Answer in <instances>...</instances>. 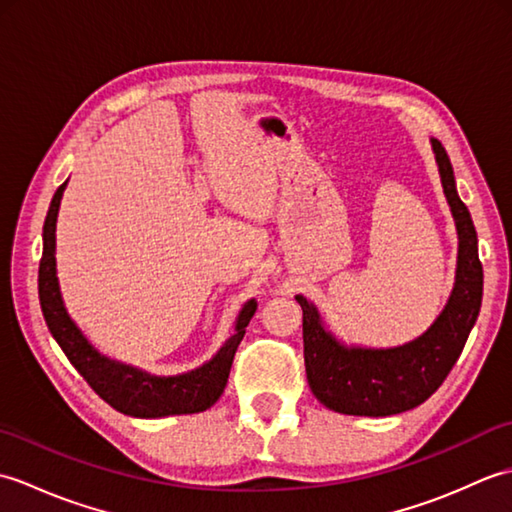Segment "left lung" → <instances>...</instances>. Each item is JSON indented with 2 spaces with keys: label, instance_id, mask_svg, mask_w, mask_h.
Segmentation results:
<instances>
[{
  "label": "left lung",
  "instance_id": "obj_1",
  "mask_svg": "<svg viewBox=\"0 0 512 512\" xmlns=\"http://www.w3.org/2000/svg\"><path fill=\"white\" fill-rule=\"evenodd\" d=\"M444 195L458 228V268L447 306L431 328L405 345L347 347L325 330L319 310L297 295L303 310V358L312 394L347 416H394L422 405L458 361L482 306L484 270L471 213L455 189L451 160L431 138Z\"/></svg>",
  "mask_w": 512,
  "mask_h": 512
}]
</instances>
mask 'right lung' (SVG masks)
Wrapping results in <instances>:
<instances>
[{"mask_svg":"<svg viewBox=\"0 0 512 512\" xmlns=\"http://www.w3.org/2000/svg\"><path fill=\"white\" fill-rule=\"evenodd\" d=\"M65 184H68V180L61 184L50 202L46 224H43V255L39 264L41 312L50 334L61 345L63 354L68 356L76 372L88 380V385L107 405L127 413V416L165 418L180 416V413H198L213 407L217 398L224 394L237 345L244 339L246 325L257 310V301L250 299L244 303V308L237 314L235 334L220 347V352L209 363L191 369L187 374L151 376L143 369L110 361L99 350H94L92 343L76 328L61 299L57 259H54V248H57L54 231H57V215Z\"/></svg>","mask_w":512,"mask_h":512,"instance_id":"right-lung-1","label":"right lung"}]
</instances>
